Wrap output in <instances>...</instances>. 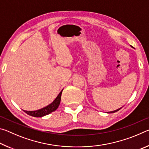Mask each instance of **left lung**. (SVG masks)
<instances>
[{
    "instance_id": "obj_1",
    "label": "left lung",
    "mask_w": 149,
    "mask_h": 149,
    "mask_svg": "<svg viewBox=\"0 0 149 149\" xmlns=\"http://www.w3.org/2000/svg\"><path fill=\"white\" fill-rule=\"evenodd\" d=\"M121 108H118V109H117V110H114V111H112V112H108V113H114V112H117V111H118V110H120Z\"/></svg>"
}]
</instances>
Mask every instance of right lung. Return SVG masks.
<instances>
[{
  "instance_id": "right-lung-1",
  "label": "right lung",
  "mask_w": 149,
  "mask_h": 149,
  "mask_svg": "<svg viewBox=\"0 0 149 149\" xmlns=\"http://www.w3.org/2000/svg\"><path fill=\"white\" fill-rule=\"evenodd\" d=\"M63 89L60 91V93L57 96L56 99L52 102L51 104H49L47 107L41 108V109L35 110V111H27L24 110L27 114L33 117H42L45 116L50 114V113L56 110L60 104V100H61V95Z\"/></svg>"
}]
</instances>
